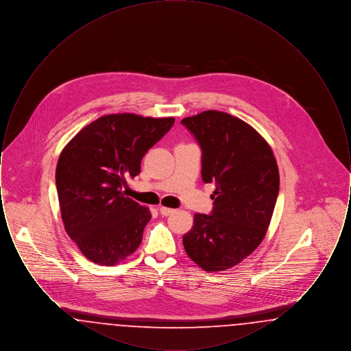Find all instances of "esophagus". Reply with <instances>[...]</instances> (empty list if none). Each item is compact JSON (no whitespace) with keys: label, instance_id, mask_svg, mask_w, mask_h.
<instances>
[{"label":"esophagus","instance_id":"obj_1","mask_svg":"<svg viewBox=\"0 0 351 351\" xmlns=\"http://www.w3.org/2000/svg\"><path fill=\"white\" fill-rule=\"evenodd\" d=\"M159 212H160L163 216H169V215H172V213L175 212V209H171V208H167V206H160V208H159Z\"/></svg>","mask_w":351,"mask_h":351}]
</instances>
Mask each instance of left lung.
<instances>
[{
	"instance_id": "left-lung-1",
	"label": "left lung",
	"mask_w": 351,
	"mask_h": 351,
	"mask_svg": "<svg viewBox=\"0 0 351 351\" xmlns=\"http://www.w3.org/2000/svg\"><path fill=\"white\" fill-rule=\"evenodd\" d=\"M182 123L200 145L202 180L216 185L212 215H195L184 249L202 269L225 271L267 233L279 193L278 163L267 141L232 114L205 110Z\"/></svg>"
}]
</instances>
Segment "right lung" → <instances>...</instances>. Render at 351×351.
I'll return each mask as SVG.
<instances>
[{
	"label": "right lung",
	"mask_w": 351,
	"mask_h": 351,
	"mask_svg": "<svg viewBox=\"0 0 351 351\" xmlns=\"http://www.w3.org/2000/svg\"><path fill=\"white\" fill-rule=\"evenodd\" d=\"M173 122V117L133 113L102 116L60 152L55 173L60 215L68 235L90 262L114 266L139 247L150 209L128 197L123 188Z\"/></svg>",
	"instance_id": "obj_1"
}]
</instances>
